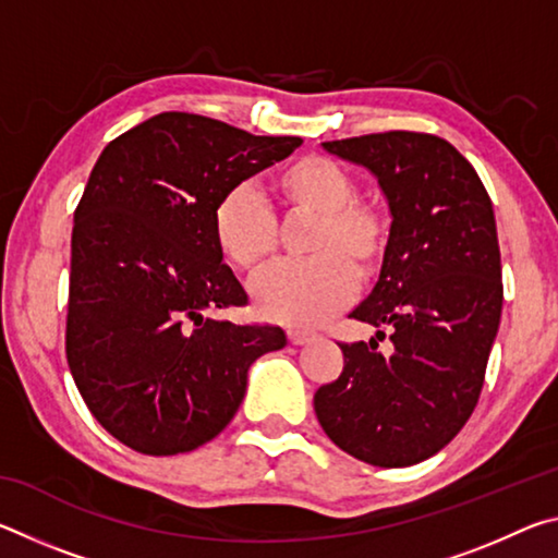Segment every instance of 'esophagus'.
I'll use <instances>...</instances> for the list:
<instances>
[{
  "instance_id": "esophagus-1",
  "label": "esophagus",
  "mask_w": 558,
  "mask_h": 558,
  "mask_svg": "<svg viewBox=\"0 0 558 558\" xmlns=\"http://www.w3.org/2000/svg\"><path fill=\"white\" fill-rule=\"evenodd\" d=\"M288 339L290 344H305L313 339V332H307V329H298V327H290L288 329Z\"/></svg>"
}]
</instances>
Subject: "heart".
Instances as JSON below:
<instances>
[{
  "label": "heart",
  "instance_id": "heart-1",
  "mask_svg": "<svg viewBox=\"0 0 558 558\" xmlns=\"http://www.w3.org/2000/svg\"><path fill=\"white\" fill-rule=\"evenodd\" d=\"M270 189L286 219L313 216L302 239L310 258L263 278L253 290L256 307L272 323L317 325L347 305L356 280L369 282L384 270L393 219L379 202L356 196V177L325 155L282 167ZM211 235L221 258L248 278L268 270L280 251L276 216L245 189H233L214 206Z\"/></svg>",
  "mask_w": 558,
  "mask_h": 558
}]
</instances>
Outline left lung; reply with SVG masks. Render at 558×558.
I'll return each instance as SVG.
<instances>
[{
  "label": "left lung",
  "mask_w": 558,
  "mask_h": 558,
  "mask_svg": "<svg viewBox=\"0 0 558 558\" xmlns=\"http://www.w3.org/2000/svg\"><path fill=\"white\" fill-rule=\"evenodd\" d=\"M379 179L393 216L391 256L352 315L393 344L339 342L344 369L315 413L349 456L405 468L436 456L475 411L502 315L493 202L465 157L428 132L389 130L323 143Z\"/></svg>",
  "instance_id": "8db88e82"
}]
</instances>
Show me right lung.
Here are the masks:
<instances>
[{"mask_svg":"<svg viewBox=\"0 0 558 558\" xmlns=\"http://www.w3.org/2000/svg\"><path fill=\"white\" fill-rule=\"evenodd\" d=\"M300 137H260L194 112H159L102 149L75 206L65 359L88 411L145 456H177L229 426L276 325L216 317L248 295L211 214Z\"/></svg>","mask_w":558,"mask_h":558,"instance_id":"1","label":"right lung"}]
</instances>
